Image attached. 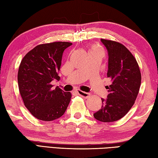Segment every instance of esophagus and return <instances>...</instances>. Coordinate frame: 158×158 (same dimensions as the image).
Wrapping results in <instances>:
<instances>
[{
    "mask_svg": "<svg viewBox=\"0 0 158 158\" xmlns=\"http://www.w3.org/2000/svg\"><path fill=\"white\" fill-rule=\"evenodd\" d=\"M77 93H78V95H79L80 96H81L82 98H89L90 97V93H85V92H84V91H81V90H77Z\"/></svg>",
    "mask_w": 158,
    "mask_h": 158,
    "instance_id": "obj_1",
    "label": "esophagus"
}]
</instances>
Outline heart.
Masks as SVG:
<instances>
[{
  "mask_svg": "<svg viewBox=\"0 0 158 158\" xmlns=\"http://www.w3.org/2000/svg\"><path fill=\"white\" fill-rule=\"evenodd\" d=\"M95 52H102L103 53V50L101 48L98 47L96 45H92L89 49V53H95Z\"/></svg>",
  "mask_w": 158,
  "mask_h": 158,
  "instance_id": "obj_1",
  "label": "heart"
}]
</instances>
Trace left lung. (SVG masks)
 Wrapping results in <instances>:
<instances>
[{
  "label": "left lung",
  "mask_w": 158,
  "mask_h": 158,
  "mask_svg": "<svg viewBox=\"0 0 158 158\" xmlns=\"http://www.w3.org/2000/svg\"><path fill=\"white\" fill-rule=\"evenodd\" d=\"M101 42L108 51L107 77L111 84L106 86L107 98H102V108L93 116L98 121L110 123L121 119L132 108L139 91L141 75L137 60L123 44L105 39Z\"/></svg>",
  "instance_id": "1"
}]
</instances>
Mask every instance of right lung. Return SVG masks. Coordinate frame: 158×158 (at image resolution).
<instances>
[{
	"mask_svg": "<svg viewBox=\"0 0 158 158\" xmlns=\"http://www.w3.org/2000/svg\"><path fill=\"white\" fill-rule=\"evenodd\" d=\"M73 43L54 42L39 44L23 58L18 71V85L23 104L36 118L52 121L62 116L70 102L72 94L58 86L53 80H60L63 53Z\"/></svg>",
	"mask_w": 158,
	"mask_h": 158,
	"instance_id": "obj_1",
	"label": "right lung"
}]
</instances>
